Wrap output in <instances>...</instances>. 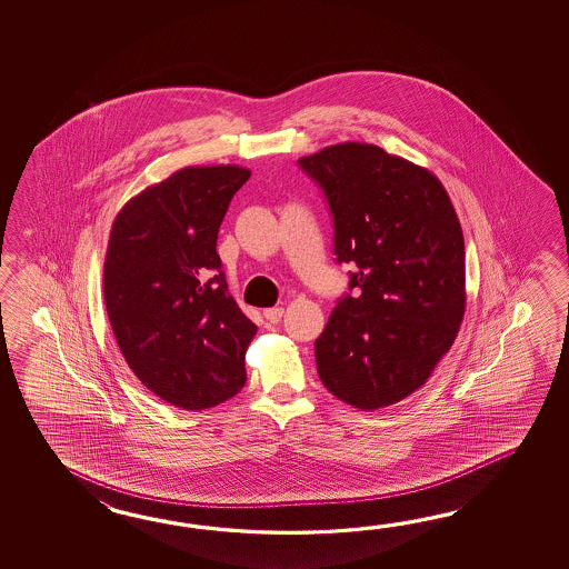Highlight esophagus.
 Returning <instances> with one entry per match:
<instances>
[{
    "instance_id": "34e87169",
    "label": "esophagus",
    "mask_w": 569,
    "mask_h": 569,
    "mask_svg": "<svg viewBox=\"0 0 569 569\" xmlns=\"http://www.w3.org/2000/svg\"><path fill=\"white\" fill-rule=\"evenodd\" d=\"M282 313H284L282 307H272V309L264 311V319H267L268 323L274 326V323H279L280 319H282Z\"/></svg>"
}]
</instances>
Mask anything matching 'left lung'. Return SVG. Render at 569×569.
I'll list each match as a JSON object with an SVG mask.
<instances>
[{
  "label": "left lung",
  "mask_w": 569,
  "mask_h": 569,
  "mask_svg": "<svg viewBox=\"0 0 569 569\" xmlns=\"http://www.w3.org/2000/svg\"><path fill=\"white\" fill-rule=\"evenodd\" d=\"M299 167L326 194L333 254L348 292L315 339L321 382L362 411L423 387L458 336L466 250L443 184L429 170L360 142L329 146Z\"/></svg>",
  "instance_id": "obj_1"
}]
</instances>
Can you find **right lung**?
<instances>
[{
	"label": "right lung",
	"instance_id": "right-lung-1",
	"mask_svg": "<svg viewBox=\"0 0 569 569\" xmlns=\"http://www.w3.org/2000/svg\"><path fill=\"white\" fill-rule=\"evenodd\" d=\"M242 167H189L148 187L118 213L103 297L133 375L187 411L216 407L246 385L256 326L228 292L218 233Z\"/></svg>",
	"mask_w": 569,
	"mask_h": 569
}]
</instances>
